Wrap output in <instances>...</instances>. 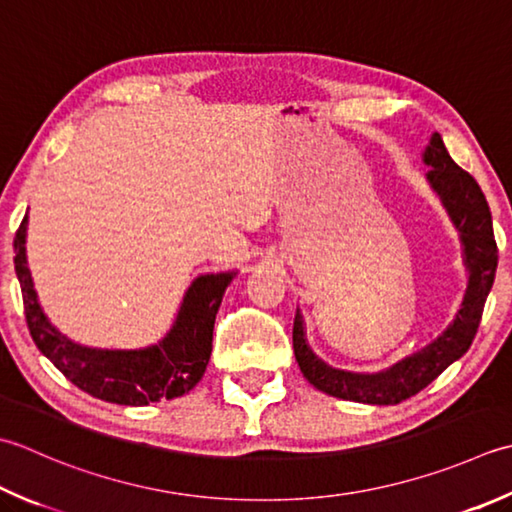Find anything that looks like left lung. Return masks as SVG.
<instances>
[{"label":"left lung","instance_id":"left-lung-1","mask_svg":"<svg viewBox=\"0 0 512 512\" xmlns=\"http://www.w3.org/2000/svg\"><path fill=\"white\" fill-rule=\"evenodd\" d=\"M424 164L430 166L426 173L428 184L442 199L464 246L468 286L462 308L437 339L379 373H348L322 362L306 342L304 319L297 308L293 324L295 359L308 384L326 395L373 406L399 404L426 388L473 344L497 270L493 217L475 177L453 162L439 133L430 137Z\"/></svg>","mask_w":512,"mask_h":512}]
</instances>
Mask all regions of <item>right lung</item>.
<instances>
[{"instance_id": "1", "label": "right lung", "mask_w": 512, "mask_h": 512, "mask_svg": "<svg viewBox=\"0 0 512 512\" xmlns=\"http://www.w3.org/2000/svg\"><path fill=\"white\" fill-rule=\"evenodd\" d=\"M26 226L28 217L22 219L13 242L26 324L35 346L68 382L102 402L122 406L182 397L197 386L213 350L215 315L235 270L199 275L186 290L173 328L159 344L139 350L88 348L59 333L39 306L26 262Z\"/></svg>"}]
</instances>
